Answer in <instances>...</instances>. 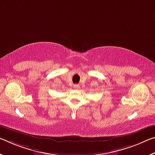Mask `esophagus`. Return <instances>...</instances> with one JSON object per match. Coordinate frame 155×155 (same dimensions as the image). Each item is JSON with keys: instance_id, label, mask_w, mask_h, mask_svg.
Segmentation results:
<instances>
[{"instance_id": "obj_1", "label": "esophagus", "mask_w": 155, "mask_h": 155, "mask_svg": "<svg viewBox=\"0 0 155 155\" xmlns=\"http://www.w3.org/2000/svg\"><path fill=\"white\" fill-rule=\"evenodd\" d=\"M74 89L78 90V89H79L80 85H74Z\"/></svg>"}]
</instances>
